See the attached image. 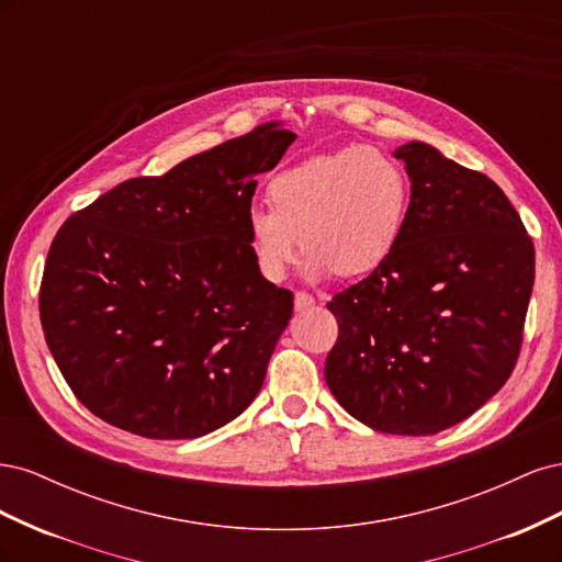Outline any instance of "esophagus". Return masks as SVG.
Instances as JSON below:
<instances>
[{"label":"esophagus","mask_w":562,"mask_h":562,"mask_svg":"<svg viewBox=\"0 0 562 562\" xmlns=\"http://www.w3.org/2000/svg\"><path fill=\"white\" fill-rule=\"evenodd\" d=\"M316 304V300H314V295H310V293H295V310L297 312H304V310H310V307H314Z\"/></svg>","instance_id":"34e87169"}]
</instances>
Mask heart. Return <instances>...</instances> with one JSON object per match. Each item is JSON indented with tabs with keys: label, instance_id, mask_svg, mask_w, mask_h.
<instances>
[{
	"label": "heart",
	"instance_id": "heart-1",
	"mask_svg": "<svg viewBox=\"0 0 562 562\" xmlns=\"http://www.w3.org/2000/svg\"><path fill=\"white\" fill-rule=\"evenodd\" d=\"M271 206H252L246 234L260 277L279 283L304 246L312 277H368L396 252L411 215L405 168L375 147L314 155L271 178Z\"/></svg>",
	"mask_w": 562,
	"mask_h": 562
}]
</instances>
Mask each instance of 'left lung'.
I'll return each mask as SVG.
<instances>
[{
    "label": "left lung",
    "instance_id": "8db88e82",
    "mask_svg": "<svg viewBox=\"0 0 562 562\" xmlns=\"http://www.w3.org/2000/svg\"><path fill=\"white\" fill-rule=\"evenodd\" d=\"M411 215L391 260L337 293L326 382L366 427L431 436L473 415L512 375L535 283V246L487 176L427 143L394 151Z\"/></svg>",
    "mask_w": 562,
    "mask_h": 562
}]
</instances>
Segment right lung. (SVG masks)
Here are the masks:
<instances>
[{
	"label": "right lung",
	"mask_w": 562,
	"mask_h": 562,
	"mask_svg": "<svg viewBox=\"0 0 562 562\" xmlns=\"http://www.w3.org/2000/svg\"><path fill=\"white\" fill-rule=\"evenodd\" d=\"M295 133L262 124L133 178L65 220L40 288L46 345L75 396L112 427L199 438L262 389L293 293L260 277L246 215Z\"/></svg>",
	"instance_id": "add662e5"
}]
</instances>
